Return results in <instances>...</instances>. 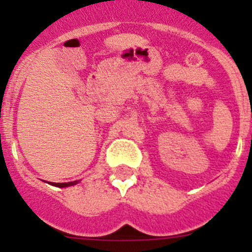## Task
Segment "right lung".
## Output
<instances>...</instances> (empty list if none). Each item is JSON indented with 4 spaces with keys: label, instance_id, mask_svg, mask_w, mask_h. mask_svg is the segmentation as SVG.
I'll return each instance as SVG.
<instances>
[{
    "label": "right lung",
    "instance_id": "1",
    "mask_svg": "<svg viewBox=\"0 0 252 252\" xmlns=\"http://www.w3.org/2000/svg\"><path fill=\"white\" fill-rule=\"evenodd\" d=\"M79 180H74V182H69V183H51L48 182V184L53 185V187H57V188H67V187H72V185L78 184Z\"/></svg>",
    "mask_w": 252,
    "mask_h": 252
}]
</instances>
